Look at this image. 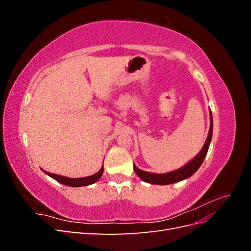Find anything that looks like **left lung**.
I'll list each match as a JSON object with an SVG mask.
<instances>
[{
	"label": "left lung",
	"instance_id": "left-lung-1",
	"mask_svg": "<svg viewBox=\"0 0 251 251\" xmlns=\"http://www.w3.org/2000/svg\"><path fill=\"white\" fill-rule=\"evenodd\" d=\"M210 115V126H209V131L206 141H205L202 150L199 151L198 155H196L195 158H193L191 161L187 162L185 165L182 166V168L175 170L165 174H155V173H149L144 172L137 166L134 164V171L137 174V176L144 182L151 184H157V185H168L172 183H176V182L182 181L184 179H187L198 171V169L201 166L205 156H206L209 144L212 137V115L211 112H209Z\"/></svg>",
	"mask_w": 251,
	"mask_h": 251
}]
</instances>
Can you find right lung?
I'll use <instances>...</instances> for the list:
<instances>
[{
  "mask_svg": "<svg viewBox=\"0 0 251 251\" xmlns=\"http://www.w3.org/2000/svg\"><path fill=\"white\" fill-rule=\"evenodd\" d=\"M43 172L45 174H47L48 176H50L51 178H53L54 180H56L59 183H62L64 185L67 186H72V187H79V186H87L90 184L95 183L96 181L100 180L102 176L103 173V164L101 166V169L98 171L96 174L92 175V176H88V177H82V178H68L65 176H60V175H56V174H52V173H48L46 171Z\"/></svg>",
  "mask_w": 251,
  "mask_h": 251,
  "instance_id": "right-lung-1",
  "label": "right lung"
}]
</instances>
